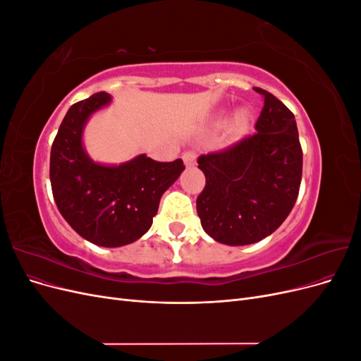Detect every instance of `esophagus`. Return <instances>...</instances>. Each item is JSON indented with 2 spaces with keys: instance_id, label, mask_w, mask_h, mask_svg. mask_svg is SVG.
Masks as SVG:
<instances>
[{
  "instance_id": "obj_1",
  "label": "esophagus",
  "mask_w": 361,
  "mask_h": 361,
  "mask_svg": "<svg viewBox=\"0 0 361 361\" xmlns=\"http://www.w3.org/2000/svg\"><path fill=\"white\" fill-rule=\"evenodd\" d=\"M182 158H183L185 166H187V167H192L194 164H195V152H194V150H187V152H183Z\"/></svg>"
}]
</instances>
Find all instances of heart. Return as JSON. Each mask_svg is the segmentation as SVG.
I'll use <instances>...</instances> for the list:
<instances>
[{"instance_id":"obj_1","label":"heart","mask_w":361,"mask_h":361,"mask_svg":"<svg viewBox=\"0 0 361 361\" xmlns=\"http://www.w3.org/2000/svg\"><path fill=\"white\" fill-rule=\"evenodd\" d=\"M235 126H236V130H239V133H243V130H245V128H247V116L244 113H239L236 116Z\"/></svg>"}]
</instances>
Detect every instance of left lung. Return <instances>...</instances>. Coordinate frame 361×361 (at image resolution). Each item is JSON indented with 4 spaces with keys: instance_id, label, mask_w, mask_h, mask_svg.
Segmentation results:
<instances>
[{
    "instance_id": "8db88e82",
    "label": "left lung",
    "mask_w": 361,
    "mask_h": 361,
    "mask_svg": "<svg viewBox=\"0 0 361 361\" xmlns=\"http://www.w3.org/2000/svg\"><path fill=\"white\" fill-rule=\"evenodd\" d=\"M264 96L257 133L197 159L206 185L197 197L203 231L227 245H248L276 232L297 202L302 149L297 122L274 94Z\"/></svg>"
}]
</instances>
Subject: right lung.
I'll return each mask as SVG.
<instances>
[{
	"label": "right lung",
	"mask_w": 361,
	"mask_h": 361,
	"mask_svg": "<svg viewBox=\"0 0 361 361\" xmlns=\"http://www.w3.org/2000/svg\"><path fill=\"white\" fill-rule=\"evenodd\" d=\"M110 101L101 92L69 108L51 147L49 179L59 211L76 233L96 245L122 247L149 231L162 194L185 166L146 155L120 166L93 162L82 147V129Z\"/></svg>",
	"instance_id": "right-lung-1"
}]
</instances>
